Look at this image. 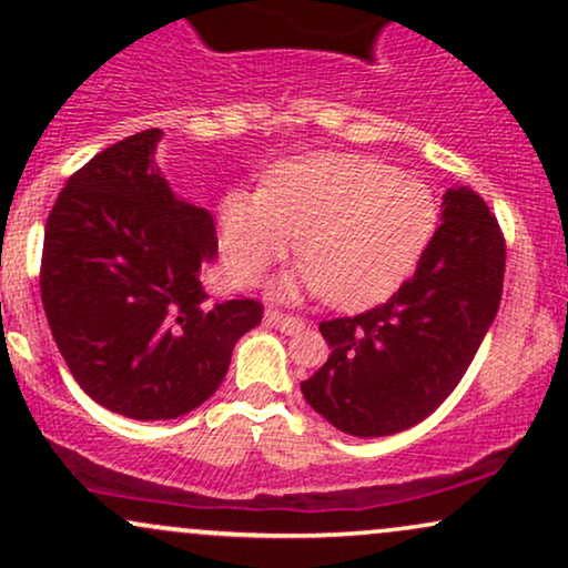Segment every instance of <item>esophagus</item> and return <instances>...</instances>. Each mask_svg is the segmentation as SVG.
I'll list each match as a JSON object with an SVG mask.
<instances>
[{
    "mask_svg": "<svg viewBox=\"0 0 568 568\" xmlns=\"http://www.w3.org/2000/svg\"><path fill=\"white\" fill-rule=\"evenodd\" d=\"M264 321L270 325H275L277 331H283V334H298V331H304V321L302 317H293V315H285V312H277V310H266Z\"/></svg>",
    "mask_w": 568,
    "mask_h": 568,
    "instance_id": "34e87169",
    "label": "esophagus"
}]
</instances>
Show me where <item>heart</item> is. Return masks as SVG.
<instances>
[{
  "label": "heart",
  "instance_id": "b5f03b06",
  "mask_svg": "<svg viewBox=\"0 0 568 568\" xmlns=\"http://www.w3.org/2000/svg\"><path fill=\"white\" fill-rule=\"evenodd\" d=\"M438 226L433 189L361 154H310L275 168L262 192L232 189L219 202V243L234 283L251 285L298 237L302 266L277 296L325 293L357 310L406 283Z\"/></svg>",
  "mask_w": 568,
  "mask_h": 568
}]
</instances>
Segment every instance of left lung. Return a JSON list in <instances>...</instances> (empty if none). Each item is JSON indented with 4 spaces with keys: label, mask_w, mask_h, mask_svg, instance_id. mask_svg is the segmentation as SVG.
Returning <instances> with one entry per match:
<instances>
[{
    "label": "left lung",
    "mask_w": 568,
    "mask_h": 568,
    "mask_svg": "<svg viewBox=\"0 0 568 568\" xmlns=\"http://www.w3.org/2000/svg\"><path fill=\"white\" fill-rule=\"evenodd\" d=\"M443 224L387 302L321 323L328 361L302 393L336 429L395 435L427 419L465 376L497 317L505 237L473 189L443 194Z\"/></svg>",
    "instance_id": "8db88e82"
}]
</instances>
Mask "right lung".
<instances>
[{
    "label": "right lung",
    "instance_id": "1",
    "mask_svg": "<svg viewBox=\"0 0 568 568\" xmlns=\"http://www.w3.org/2000/svg\"><path fill=\"white\" fill-rule=\"evenodd\" d=\"M160 139L158 128L128 135L71 175L44 226L39 275L77 384L141 422L202 406L264 315L253 298L207 302L200 270L216 258V226L162 179Z\"/></svg>",
    "mask_w": 568,
    "mask_h": 568
}]
</instances>
